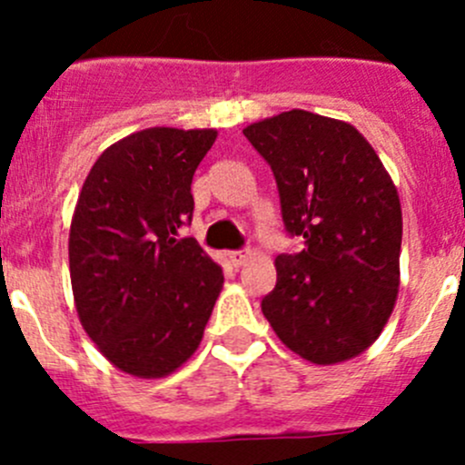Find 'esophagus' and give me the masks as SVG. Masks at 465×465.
Segmentation results:
<instances>
[{
    "instance_id": "34e87169",
    "label": "esophagus",
    "mask_w": 465,
    "mask_h": 465,
    "mask_svg": "<svg viewBox=\"0 0 465 465\" xmlns=\"http://www.w3.org/2000/svg\"><path fill=\"white\" fill-rule=\"evenodd\" d=\"M252 256V250H236V252H229V262H232L233 267H238V265H242V262H245L247 259H250Z\"/></svg>"
}]
</instances>
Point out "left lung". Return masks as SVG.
<instances>
[{
	"mask_svg": "<svg viewBox=\"0 0 465 465\" xmlns=\"http://www.w3.org/2000/svg\"><path fill=\"white\" fill-rule=\"evenodd\" d=\"M270 163L288 236L262 315L315 364L355 358L378 340L401 279L402 213L376 150L351 124L290 110L242 130Z\"/></svg>",
	"mask_w": 465,
	"mask_h": 465,
	"instance_id": "left-lung-1",
	"label": "left lung"
}]
</instances>
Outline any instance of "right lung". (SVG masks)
<instances>
[{
	"label": "right lung",
	"mask_w": 465,
	"mask_h": 465,
	"mask_svg": "<svg viewBox=\"0 0 465 465\" xmlns=\"http://www.w3.org/2000/svg\"><path fill=\"white\" fill-rule=\"evenodd\" d=\"M215 130L148 128L105 150L89 171L69 232L76 311L94 344L130 376L162 378L186 362L223 288V267L195 238V168Z\"/></svg>",
	"instance_id": "obj_1"
}]
</instances>
